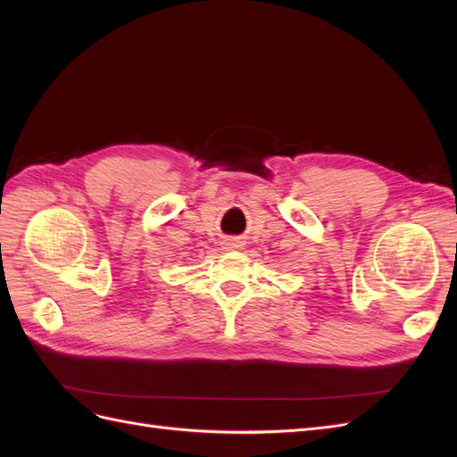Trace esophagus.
Segmentation results:
<instances>
[{
	"mask_svg": "<svg viewBox=\"0 0 457 457\" xmlns=\"http://www.w3.org/2000/svg\"><path fill=\"white\" fill-rule=\"evenodd\" d=\"M238 242H225V250H237Z\"/></svg>",
	"mask_w": 457,
	"mask_h": 457,
	"instance_id": "1",
	"label": "esophagus"
}]
</instances>
